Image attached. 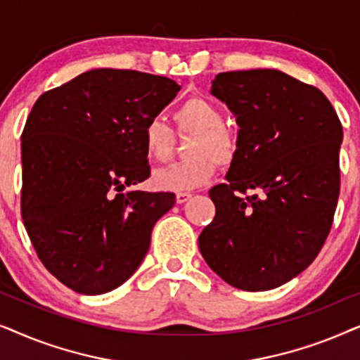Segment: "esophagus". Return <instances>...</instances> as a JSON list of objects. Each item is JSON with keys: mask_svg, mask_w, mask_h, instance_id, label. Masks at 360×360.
<instances>
[{"mask_svg": "<svg viewBox=\"0 0 360 360\" xmlns=\"http://www.w3.org/2000/svg\"><path fill=\"white\" fill-rule=\"evenodd\" d=\"M191 198V193H188V191H179L176 193V203H185V201H188Z\"/></svg>", "mask_w": 360, "mask_h": 360, "instance_id": "1", "label": "esophagus"}]
</instances>
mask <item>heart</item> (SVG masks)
I'll return each instance as SVG.
<instances>
[{"instance_id": "obj_1", "label": "heart", "mask_w": 360, "mask_h": 360, "mask_svg": "<svg viewBox=\"0 0 360 360\" xmlns=\"http://www.w3.org/2000/svg\"><path fill=\"white\" fill-rule=\"evenodd\" d=\"M180 134H193L186 146L188 159L176 162L154 175V186L164 191L198 188L213 179L216 164L231 165L238 157L239 139L224 126L223 110L213 101L193 96L174 112ZM142 146L149 159L165 162L175 147V134L160 117H150L142 129Z\"/></svg>"}]
</instances>
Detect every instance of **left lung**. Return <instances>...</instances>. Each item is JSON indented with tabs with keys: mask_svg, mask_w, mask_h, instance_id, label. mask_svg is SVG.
Wrapping results in <instances>:
<instances>
[{
	"mask_svg": "<svg viewBox=\"0 0 360 360\" xmlns=\"http://www.w3.org/2000/svg\"><path fill=\"white\" fill-rule=\"evenodd\" d=\"M211 93L234 112L239 152L210 190L214 219L200 252L245 292L277 288L316 259L341 188L342 124L321 90L278 70L218 73Z\"/></svg>",
	"mask_w": 360,
	"mask_h": 360,
	"instance_id": "left-lung-1",
	"label": "left lung"
}]
</instances>
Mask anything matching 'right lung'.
<instances>
[{"label":"right lung","mask_w":360,"mask_h":360,"mask_svg":"<svg viewBox=\"0 0 360 360\" xmlns=\"http://www.w3.org/2000/svg\"><path fill=\"white\" fill-rule=\"evenodd\" d=\"M180 85L137 70L96 68L42 93L21 136V214L49 272L73 292L126 282L174 193L126 191L149 179L142 129Z\"/></svg>","instance_id":"right-lung-1"}]
</instances>
